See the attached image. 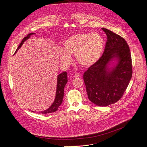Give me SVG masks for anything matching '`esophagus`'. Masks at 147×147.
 Segmentation results:
<instances>
[{
    "label": "esophagus",
    "mask_w": 147,
    "mask_h": 147,
    "mask_svg": "<svg viewBox=\"0 0 147 147\" xmlns=\"http://www.w3.org/2000/svg\"><path fill=\"white\" fill-rule=\"evenodd\" d=\"M81 75L79 74V73H76L75 74H74V77H80Z\"/></svg>",
    "instance_id": "esophagus-1"
}]
</instances>
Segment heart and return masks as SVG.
<instances>
[{"label": "heart", "mask_w": 147, "mask_h": 147, "mask_svg": "<svg viewBox=\"0 0 147 147\" xmlns=\"http://www.w3.org/2000/svg\"><path fill=\"white\" fill-rule=\"evenodd\" d=\"M105 47L104 39L97 32H79L70 36L63 43V50L60 49V59L67 65L75 55L76 61L83 67H90L100 59Z\"/></svg>", "instance_id": "1"}]
</instances>
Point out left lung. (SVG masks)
I'll return each mask as SVG.
<instances>
[{
  "label": "left lung",
  "instance_id": "8db88e82",
  "mask_svg": "<svg viewBox=\"0 0 147 147\" xmlns=\"http://www.w3.org/2000/svg\"><path fill=\"white\" fill-rule=\"evenodd\" d=\"M107 36L104 52L96 63L83 76L88 99L99 107L117 102L132 77L131 56L124 38L102 28Z\"/></svg>",
  "mask_w": 147,
  "mask_h": 147
}]
</instances>
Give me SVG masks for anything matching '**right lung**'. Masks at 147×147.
Returning a JSON list of instances; mask_svg holds the SVG:
<instances>
[{
    "instance_id": "add662e5",
    "label": "right lung",
    "mask_w": 147,
    "mask_h": 147,
    "mask_svg": "<svg viewBox=\"0 0 147 147\" xmlns=\"http://www.w3.org/2000/svg\"><path fill=\"white\" fill-rule=\"evenodd\" d=\"M33 34H35V33H30L27 36H26L23 38V39L22 41V42L20 43V45L18 46V48L17 49L15 53L21 48V47L22 46V45L24 44V42L26 40L30 38L31 35H32ZM67 74L66 71L63 72L57 76L56 96H55L54 102H53L52 105L49 108H48L47 109H46L44 111L40 112V113L42 114H47V113L55 112L57 110L58 108L60 107V105L62 103L63 99L64 88H65V87L67 84ZM32 112H33V111H32Z\"/></svg>"
}]
</instances>
